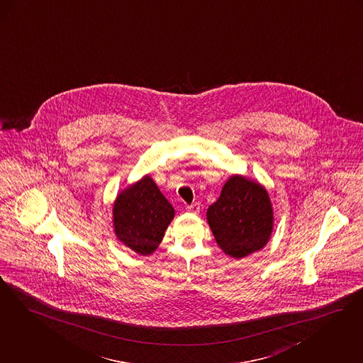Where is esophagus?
Listing matches in <instances>:
<instances>
[{
	"label": "esophagus",
	"mask_w": 363,
	"mask_h": 363,
	"mask_svg": "<svg viewBox=\"0 0 363 363\" xmlns=\"http://www.w3.org/2000/svg\"><path fill=\"white\" fill-rule=\"evenodd\" d=\"M188 212H190V213H199L200 212V203H191V205H188Z\"/></svg>",
	"instance_id": "esophagus-1"
}]
</instances>
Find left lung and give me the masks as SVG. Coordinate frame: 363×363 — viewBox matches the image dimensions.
<instances>
[{"instance_id":"left-lung-1","label":"left lung","mask_w":363,"mask_h":363,"mask_svg":"<svg viewBox=\"0 0 363 363\" xmlns=\"http://www.w3.org/2000/svg\"><path fill=\"white\" fill-rule=\"evenodd\" d=\"M206 218L218 247L235 259L266 246L274 224L267 190L243 175L230 177Z\"/></svg>"}]
</instances>
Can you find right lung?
Segmentation results:
<instances>
[{
    "label": "right lung",
    "mask_w": 363,
    "mask_h": 363,
    "mask_svg": "<svg viewBox=\"0 0 363 363\" xmlns=\"http://www.w3.org/2000/svg\"><path fill=\"white\" fill-rule=\"evenodd\" d=\"M174 213L154 179L145 175L118 193L113 203L117 239L136 254L150 255L160 246Z\"/></svg>",
    "instance_id": "add662e5"
}]
</instances>
